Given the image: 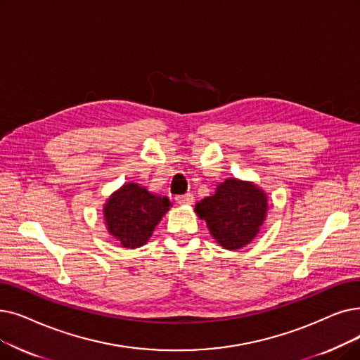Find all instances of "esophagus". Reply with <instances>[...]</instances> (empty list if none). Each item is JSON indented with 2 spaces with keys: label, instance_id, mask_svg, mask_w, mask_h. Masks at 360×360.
Returning a JSON list of instances; mask_svg holds the SVG:
<instances>
[{
  "label": "esophagus",
  "instance_id": "34e87169",
  "mask_svg": "<svg viewBox=\"0 0 360 360\" xmlns=\"http://www.w3.org/2000/svg\"><path fill=\"white\" fill-rule=\"evenodd\" d=\"M175 201L181 206H191L194 202V195L193 194H184V195H178L175 197Z\"/></svg>",
  "mask_w": 360,
  "mask_h": 360
}]
</instances>
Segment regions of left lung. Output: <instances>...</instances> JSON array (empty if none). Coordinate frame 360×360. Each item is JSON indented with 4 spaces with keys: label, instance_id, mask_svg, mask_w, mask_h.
I'll list each match as a JSON object with an SVG mask.
<instances>
[{
    "label": "left lung",
    "instance_id": "obj_1",
    "mask_svg": "<svg viewBox=\"0 0 360 360\" xmlns=\"http://www.w3.org/2000/svg\"><path fill=\"white\" fill-rule=\"evenodd\" d=\"M268 209V194L257 184L228 178L216 185L213 195L198 201L194 212L219 245L238 250L257 237Z\"/></svg>",
    "mask_w": 360,
    "mask_h": 360
}]
</instances>
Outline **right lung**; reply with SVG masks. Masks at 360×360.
Returning a JSON list of instances; mask_svg holds the SVG:
<instances>
[{"label":"right lung","instance_id":"1","mask_svg":"<svg viewBox=\"0 0 360 360\" xmlns=\"http://www.w3.org/2000/svg\"><path fill=\"white\" fill-rule=\"evenodd\" d=\"M170 207L167 197L148 191L141 184L127 182L104 202V225L122 247L139 248L147 244Z\"/></svg>","mask_w":360,"mask_h":360}]
</instances>
